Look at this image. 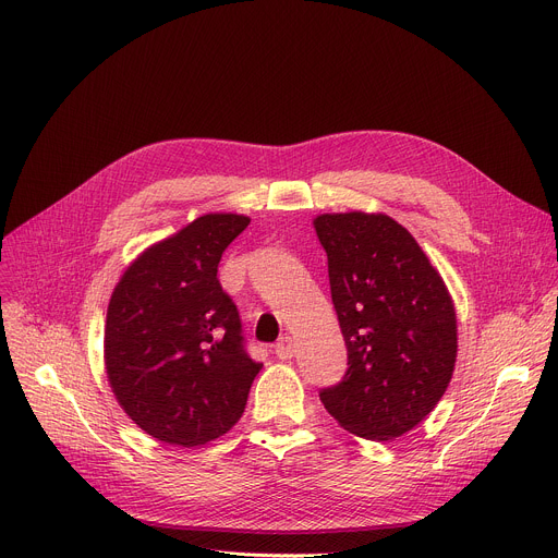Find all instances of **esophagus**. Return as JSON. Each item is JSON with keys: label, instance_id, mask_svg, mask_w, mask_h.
<instances>
[{"label": "esophagus", "instance_id": "1", "mask_svg": "<svg viewBox=\"0 0 558 558\" xmlns=\"http://www.w3.org/2000/svg\"><path fill=\"white\" fill-rule=\"evenodd\" d=\"M293 353H295V342H293V338H291V336H282V338L278 340V344H276V355H278L280 360H291Z\"/></svg>", "mask_w": 558, "mask_h": 558}]
</instances>
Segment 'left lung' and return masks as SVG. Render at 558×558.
Instances as JSON below:
<instances>
[{
  "label": "left lung",
  "instance_id": "8db88e82",
  "mask_svg": "<svg viewBox=\"0 0 558 558\" xmlns=\"http://www.w3.org/2000/svg\"><path fill=\"white\" fill-rule=\"evenodd\" d=\"M331 298L349 368L320 390L329 415L364 439H395L433 413L457 360L452 298L407 227L386 214H320Z\"/></svg>",
  "mask_w": 558,
  "mask_h": 558
}]
</instances>
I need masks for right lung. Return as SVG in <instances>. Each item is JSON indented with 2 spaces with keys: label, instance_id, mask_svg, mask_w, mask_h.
<instances>
[{
  "label": "right lung",
  "instance_id": "obj_1",
  "mask_svg": "<svg viewBox=\"0 0 558 558\" xmlns=\"http://www.w3.org/2000/svg\"><path fill=\"white\" fill-rule=\"evenodd\" d=\"M247 225L241 214H205L147 247L112 291L104 338L110 388L128 417L163 444L192 448L225 435L263 368L216 278L222 252Z\"/></svg>",
  "mask_w": 558,
  "mask_h": 558
}]
</instances>
